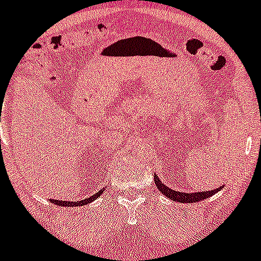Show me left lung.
<instances>
[{
	"mask_svg": "<svg viewBox=\"0 0 261 261\" xmlns=\"http://www.w3.org/2000/svg\"><path fill=\"white\" fill-rule=\"evenodd\" d=\"M154 182H155L156 187H158V190L162 192V194L166 195L167 198L171 199V200L179 201V203H198V201L204 200V199L211 198L212 195L217 194V192L221 190V187H218V189L212 190V191H204V192L196 191L194 192V194H186V192L174 191V190L169 189L168 186L162 184L161 179H159L156 176H154Z\"/></svg>",
	"mask_w": 261,
	"mask_h": 261,
	"instance_id": "1",
	"label": "left lung"
}]
</instances>
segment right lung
<instances>
[{"label":"right lung","instance_id":"add662e5","mask_svg":"<svg viewBox=\"0 0 261 261\" xmlns=\"http://www.w3.org/2000/svg\"><path fill=\"white\" fill-rule=\"evenodd\" d=\"M102 192H103V189L100 190V191L95 192L94 195H92L90 198H87V199H84V200H80V201H61V200H55V199H53L52 201L55 204H57V205H61V206H82V205H85V204H89L90 201L95 200V199H98V196H99V195H102Z\"/></svg>","mask_w":261,"mask_h":261}]
</instances>
